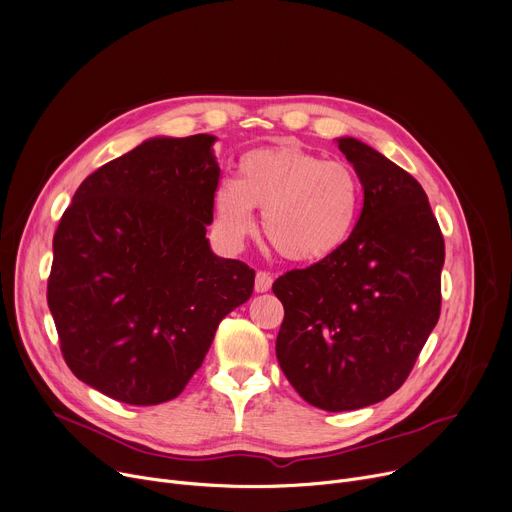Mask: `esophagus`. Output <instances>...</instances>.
<instances>
[{
    "instance_id": "obj_1",
    "label": "esophagus",
    "mask_w": 512,
    "mask_h": 512,
    "mask_svg": "<svg viewBox=\"0 0 512 512\" xmlns=\"http://www.w3.org/2000/svg\"><path fill=\"white\" fill-rule=\"evenodd\" d=\"M271 284H273L271 273H267V271H257V275H255V292L263 294V292H267V290L271 288Z\"/></svg>"
}]
</instances>
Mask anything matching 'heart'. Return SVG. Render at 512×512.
Listing matches in <instances>:
<instances>
[{
  "mask_svg": "<svg viewBox=\"0 0 512 512\" xmlns=\"http://www.w3.org/2000/svg\"><path fill=\"white\" fill-rule=\"evenodd\" d=\"M361 206L363 185L351 165L298 147L249 151L239 177L214 190L216 226L226 241L251 235L257 208L271 247L296 263L337 255L353 237Z\"/></svg>",
  "mask_w": 512,
  "mask_h": 512,
  "instance_id": "b5f03b06",
  "label": "heart"
}]
</instances>
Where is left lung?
Instances as JSON below:
<instances>
[{"mask_svg": "<svg viewBox=\"0 0 512 512\" xmlns=\"http://www.w3.org/2000/svg\"><path fill=\"white\" fill-rule=\"evenodd\" d=\"M363 185L353 237L333 257L273 282L284 304L275 355L312 406L341 412L394 394L441 312L445 243L410 173L357 138H337Z\"/></svg>", "mask_w": 512, "mask_h": 512, "instance_id": "obj_1", "label": "left lung"}]
</instances>
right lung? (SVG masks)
Segmentation results:
<instances>
[{
  "label": "right lung",
  "mask_w": 512,
  "mask_h": 512,
  "mask_svg": "<svg viewBox=\"0 0 512 512\" xmlns=\"http://www.w3.org/2000/svg\"><path fill=\"white\" fill-rule=\"evenodd\" d=\"M216 136L149 138L83 179L53 239L51 314L87 386L126 404L173 400L255 271L212 253Z\"/></svg>",
  "instance_id": "obj_1"
}]
</instances>
